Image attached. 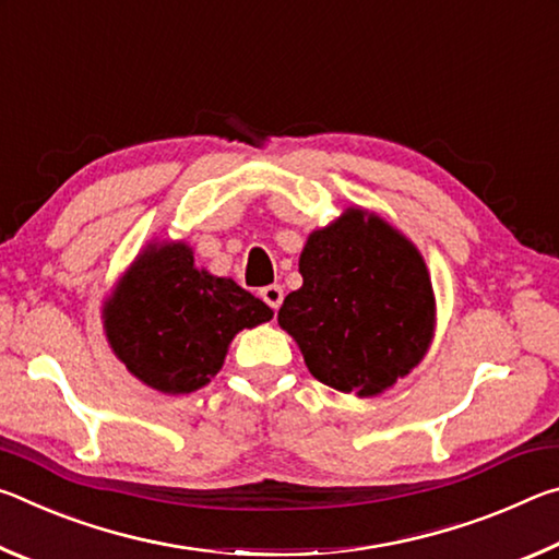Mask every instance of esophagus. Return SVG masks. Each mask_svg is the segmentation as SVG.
<instances>
[{
    "label": "esophagus",
    "instance_id": "obj_1",
    "mask_svg": "<svg viewBox=\"0 0 559 559\" xmlns=\"http://www.w3.org/2000/svg\"><path fill=\"white\" fill-rule=\"evenodd\" d=\"M261 298L266 300L273 310H278L281 302H283V288L278 286V283H273V286L261 288Z\"/></svg>",
    "mask_w": 559,
    "mask_h": 559
}]
</instances>
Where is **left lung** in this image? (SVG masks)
I'll use <instances>...</instances> for the list:
<instances>
[{
	"mask_svg": "<svg viewBox=\"0 0 559 559\" xmlns=\"http://www.w3.org/2000/svg\"><path fill=\"white\" fill-rule=\"evenodd\" d=\"M302 286L278 323L316 380L380 394L419 365L433 330V290L412 241L362 210L313 231L300 253Z\"/></svg>",
	"mask_w": 559,
	"mask_h": 559,
	"instance_id": "left-lung-1",
	"label": "left lung"
}]
</instances>
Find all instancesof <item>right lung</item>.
<instances>
[{"label": "right lung", "instance_id": "obj_1", "mask_svg": "<svg viewBox=\"0 0 559 559\" xmlns=\"http://www.w3.org/2000/svg\"><path fill=\"white\" fill-rule=\"evenodd\" d=\"M271 318L266 302L231 278L197 271L185 243L150 246L106 302L112 353L165 394L200 390L222 370L231 337Z\"/></svg>", "mask_w": 559, "mask_h": 559}]
</instances>
